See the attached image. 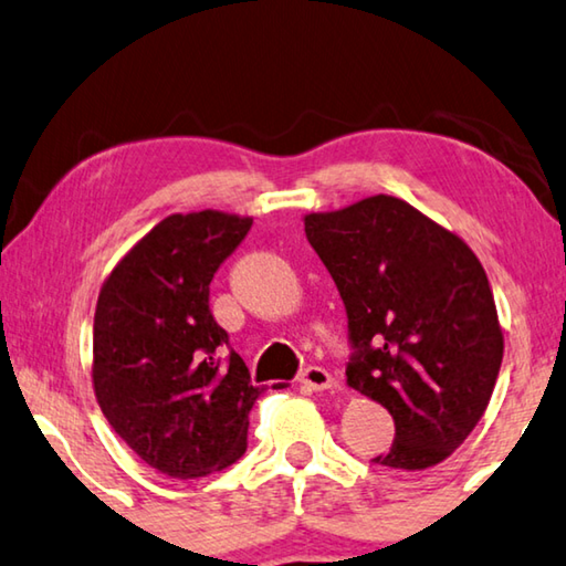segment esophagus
<instances>
[{"label": "esophagus", "instance_id": "1", "mask_svg": "<svg viewBox=\"0 0 566 566\" xmlns=\"http://www.w3.org/2000/svg\"><path fill=\"white\" fill-rule=\"evenodd\" d=\"M300 381H302L304 387H310L314 391H327V389L334 387V379H332V375L324 367H306L302 371Z\"/></svg>", "mask_w": 566, "mask_h": 566}]
</instances>
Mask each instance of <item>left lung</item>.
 Wrapping results in <instances>:
<instances>
[{
    "label": "left lung",
    "mask_w": 566,
    "mask_h": 566,
    "mask_svg": "<svg viewBox=\"0 0 566 566\" xmlns=\"http://www.w3.org/2000/svg\"><path fill=\"white\" fill-rule=\"evenodd\" d=\"M337 284L354 357L347 385L395 419L375 462L419 472L454 452L484 417L504 334L490 280L462 237L405 199L375 195L304 217Z\"/></svg>",
    "instance_id": "8db88e82"
}]
</instances>
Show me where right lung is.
<instances>
[{
    "mask_svg": "<svg viewBox=\"0 0 566 566\" xmlns=\"http://www.w3.org/2000/svg\"><path fill=\"white\" fill-rule=\"evenodd\" d=\"M252 217L169 214L104 280L92 329V385L114 432L175 479L234 464L262 395L209 312V282Z\"/></svg>",
    "mask_w": 566,
    "mask_h": 566,
    "instance_id": "1",
    "label": "right lung"
}]
</instances>
